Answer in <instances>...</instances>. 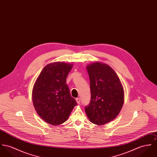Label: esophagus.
Wrapping results in <instances>:
<instances>
[{
	"instance_id": "esophagus-1",
	"label": "esophagus",
	"mask_w": 157,
	"mask_h": 157,
	"mask_svg": "<svg viewBox=\"0 0 157 157\" xmlns=\"http://www.w3.org/2000/svg\"><path fill=\"white\" fill-rule=\"evenodd\" d=\"M76 102H77V103L78 104H79L80 103V102H81V100H80V98H76Z\"/></svg>"
}]
</instances>
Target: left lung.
Masks as SVG:
<instances>
[{"label":"left lung","mask_w":157,"mask_h":157,"mask_svg":"<svg viewBox=\"0 0 157 157\" xmlns=\"http://www.w3.org/2000/svg\"><path fill=\"white\" fill-rule=\"evenodd\" d=\"M86 69L91 101L85 111L91 122L103 125L113 121L120 112L124 100L123 86L117 73L105 63H91Z\"/></svg>","instance_id":"8db88e82"}]
</instances>
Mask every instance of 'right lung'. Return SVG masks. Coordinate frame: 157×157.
<instances>
[{"label":"right lung","mask_w":157,"mask_h":157,"mask_svg":"<svg viewBox=\"0 0 157 157\" xmlns=\"http://www.w3.org/2000/svg\"><path fill=\"white\" fill-rule=\"evenodd\" d=\"M72 64L51 63L42 69L33 86L32 100L39 116L51 125L64 123L76 101L71 96L66 78Z\"/></svg>","instance_id":"add662e5"}]
</instances>
